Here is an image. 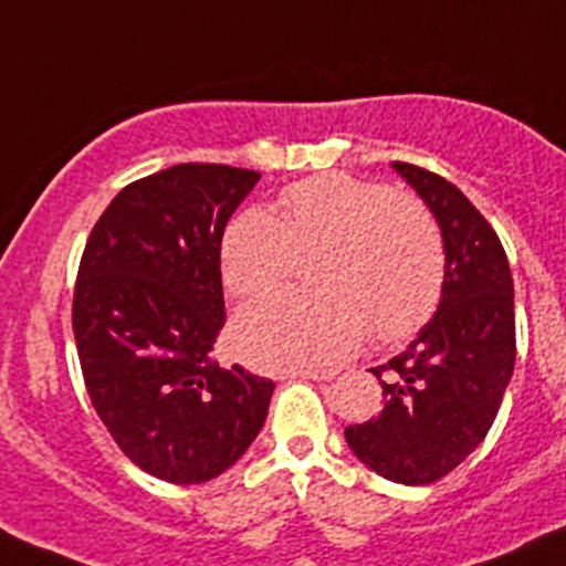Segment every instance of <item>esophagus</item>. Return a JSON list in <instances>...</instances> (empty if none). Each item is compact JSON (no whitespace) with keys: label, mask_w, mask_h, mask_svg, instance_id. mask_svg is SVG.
Returning <instances> with one entry per match:
<instances>
[{"label":"esophagus","mask_w":566,"mask_h":566,"mask_svg":"<svg viewBox=\"0 0 566 566\" xmlns=\"http://www.w3.org/2000/svg\"><path fill=\"white\" fill-rule=\"evenodd\" d=\"M297 378L303 380H333V369H300V373H294Z\"/></svg>","instance_id":"obj_1"}]
</instances>
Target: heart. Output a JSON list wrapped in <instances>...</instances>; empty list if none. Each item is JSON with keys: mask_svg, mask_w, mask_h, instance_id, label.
I'll return each mask as SVG.
<instances>
[{"mask_svg": "<svg viewBox=\"0 0 566 566\" xmlns=\"http://www.w3.org/2000/svg\"><path fill=\"white\" fill-rule=\"evenodd\" d=\"M319 252V292H274L241 308L230 344L266 373L327 367L373 336L402 342L433 316L444 289V244L433 217L384 182L316 175L289 186L280 213L247 208L219 250L224 289L252 297L277 286L297 258Z\"/></svg>", "mask_w": 566, "mask_h": 566, "instance_id": "obj_1", "label": "heart"}]
</instances>
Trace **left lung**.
<instances>
[{
	"mask_svg": "<svg viewBox=\"0 0 566 566\" xmlns=\"http://www.w3.org/2000/svg\"><path fill=\"white\" fill-rule=\"evenodd\" d=\"M391 169L439 224L444 289L417 338L373 369L384 411L344 439L386 481L424 486L453 472L497 417L516 358L514 280L497 233L453 182L411 164Z\"/></svg>",
	"mask_w": 566,
	"mask_h": 566,
	"instance_id": "8db88e82",
	"label": "left lung"
}]
</instances>
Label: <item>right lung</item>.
Segmentation results:
<instances>
[{
	"label": "right lung",
	"mask_w": 566,
	"mask_h": 566,
	"mask_svg": "<svg viewBox=\"0 0 566 566\" xmlns=\"http://www.w3.org/2000/svg\"><path fill=\"white\" fill-rule=\"evenodd\" d=\"M258 180L222 164L142 177L113 197L80 261L72 325L85 389L122 453L160 481L222 475L266 422L272 380L211 358L222 235Z\"/></svg>",
	"instance_id": "1"
}]
</instances>
